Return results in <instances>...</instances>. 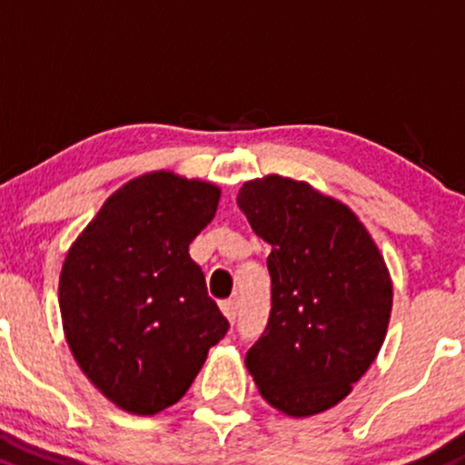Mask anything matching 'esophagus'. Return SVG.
<instances>
[{"label": "esophagus", "instance_id": "1", "mask_svg": "<svg viewBox=\"0 0 465 465\" xmlns=\"http://www.w3.org/2000/svg\"><path fill=\"white\" fill-rule=\"evenodd\" d=\"M220 309H223V313L227 315L229 322H236V315H238V300H233V297H229V300H224L223 304H220Z\"/></svg>", "mask_w": 465, "mask_h": 465}]
</instances>
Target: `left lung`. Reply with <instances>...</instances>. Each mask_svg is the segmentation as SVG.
Returning a JSON list of instances; mask_svg holds the SVG:
<instances>
[{
    "label": "left lung",
    "mask_w": 465,
    "mask_h": 465,
    "mask_svg": "<svg viewBox=\"0 0 465 465\" xmlns=\"http://www.w3.org/2000/svg\"><path fill=\"white\" fill-rule=\"evenodd\" d=\"M238 206L272 245L268 324L247 350V371L274 409L313 416L375 361L393 304L389 270L357 215L309 183L254 179Z\"/></svg>",
    "instance_id": "left-lung-1"
}]
</instances>
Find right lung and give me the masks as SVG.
<instances>
[{
    "instance_id": "1",
    "label": "right lung",
    "mask_w": 465,
    "mask_h": 465,
    "mask_svg": "<svg viewBox=\"0 0 465 465\" xmlns=\"http://www.w3.org/2000/svg\"><path fill=\"white\" fill-rule=\"evenodd\" d=\"M218 200L211 183L145 174L113 193L67 252L58 283L67 345L124 411L152 416L179 402L227 333L188 254Z\"/></svg>"
}]
</instances>
